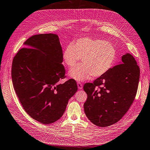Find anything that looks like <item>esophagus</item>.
Listing matches in <instances>:
<instances>
[{"instance_id":"1","label":"esophagus","mask_w":150,"mask_h":150,"mask_svg":"<svg viewBox=\"0 0 150 150\" xmlns=\"http://www.w3.org/2000/svg\"><path fill=\"white\" fill-rule=\"evenodd\" d=\"M77 87L79 90H81L82 88V84L81 82H77Z\"/></svg>"}]
</instances>
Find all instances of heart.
Segmentation results:
<instances>
[{
    "mask_svg": "<svg viewBox=\"0 0 150 150\" xmlns=\"http://www.w3.org/2000/svg\"><path fill=\"white\" fill-rule=\"evenodd\" d=\"M116 56V50L111 43L90 37L74 40L62 52L63 61L68 67H73L81 57L83 63L69 71L71 78L79 81H86L91 76L97 77L106 74L113 67Z\"/></svg>",
    "mask_w": 150,
    "mask_h": 150,
    "instance_id": "obj_1",
    "label": "heart"
}]
</instances>
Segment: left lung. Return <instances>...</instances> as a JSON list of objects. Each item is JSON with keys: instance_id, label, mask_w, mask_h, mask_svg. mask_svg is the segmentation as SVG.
<instances>
[{"instance_id": "1", "label": "left lung", "mask_w": 150, "mask_h": 150, "mask_svg": "<svg viewBox=\"0 0 150 150\" xmlns=\"http://www.w3.org/2000/svg\"><path fill=\"white\" fill-rule=\"evenodd\" d=\"M118 64L93 83L83 86L87 95L85 114L98 127L110 126L121 120L135 98L140 79L137 62L127 53Z\"/></svg>"}]
</instances>
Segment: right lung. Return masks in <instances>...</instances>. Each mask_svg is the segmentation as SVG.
I'll use <instances>...</instances> for the list:
<instances>
[{
    "label": "right lung",
    "mask_w": 150,
    "mask_h": 150,
    "mask_svg": "<svg viewBox=\"0 0 150 150\" xmlns=\"http://www.w3.org/2000/svg\"><path fill=\"white\" fill-rule=\"evenodd\" d=\"M15 56L11 78L24 110L33 119L50 124L60 118L68 100L77 91L71 79L63 83L65 69L58 35H34L24 43Z\"/></svg>",
    "instance_id": "obj_1"
}]
</instances>
